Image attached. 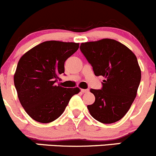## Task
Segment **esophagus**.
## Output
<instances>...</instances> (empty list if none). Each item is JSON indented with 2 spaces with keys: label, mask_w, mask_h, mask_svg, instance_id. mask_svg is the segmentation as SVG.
<instances>
[{
  "label": "esophagus",
  "mask_w": 156,
  "mask_h": 156,
  "mask_svg": "<svg viewBox=\"0 0 156 156\" xmlns=\"http://www.w3.org/2000/svg\"><path fill=\"white\" fill-rule=\"evenodd\" d=\"M81 91L83 93V94H84V93H88V92H89V90H88V89H81Z\"/></svg>",
  "instance_id": "esophagus-1"
}]
</instances>
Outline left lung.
I'll use <instances>...</instances> for the list:
<instances>
[{"mask_svg":"<svg viewBox=\"0 0 156 156\" xmlns=\"http://www.w3.org/2000/svg\"><path fill=\"white\" fill-rule=\"evenodd\" d=\"M81 51L95 75L104 77L101 90L90 89L95 102L88 105L90 114L103 124L122 119L130 109L141 80L134 53L120 42L109 38L81 43Z\"/></svg>","mask_w":156,"mask_h":156,"instance_id":"obj_1","label":"left lung"}]
</instances>
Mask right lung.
Wrapping results in <instances>:
<instances>
[{"mask_svg": "<svg viewBox=\"0 0 156 156\" xmlns=\"http://www.w3.org/2000/svg\"><path fill=\"white\" fill-rule=\"evenodd\" d=\"M79 43L48 41L22 56L14 74L20 103L30 117L40 123L53 122L63 113L80 88H66L56 82L64 73L66 60L78 50Z\"/></svg>", "mask_w": 156, "mask_h": 156, "instance_id": "right-lung-1", "label": "right lung"}]
</instances>
